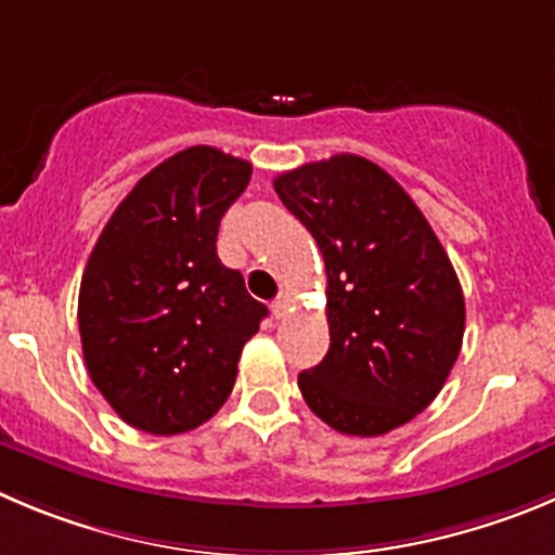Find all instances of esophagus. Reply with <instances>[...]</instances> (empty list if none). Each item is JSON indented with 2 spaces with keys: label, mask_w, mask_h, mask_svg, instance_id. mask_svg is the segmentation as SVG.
<instances>
[{
  "label": "esophagus",
  "mask_w": 555,
  "mask_h": 555,
  "mask_svg": "<svg viewBox=\"0 0 555 555\" xmlns=\"http://www.w3.org/2000/svg\"><path fill=\"white\" fill-rule=\"evenodd\" d=\"M289 307H293V295H289V293H282L276 301L271 304V309H273V314H276V318H284V314L289 312Z\"/></svg>",
  "instance_id": "1"
}]
</instances>
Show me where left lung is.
<instances>
[{
    "label": "left lung",
    "mask_w": 555,
    "mask_h": 555,
    "mask_svg": "<svg viewBox=\"0 0 555 555\" xmlns=\"http://www.w3.org/2000/svg\"><path fill=\"white\" fill-rule=\"evenodd\" d=\"M325 260L331 348L298 375L307 405L345 435H386L422 413L460 356L465 301L416 202L361 155L273 180Z\"/></svg>",
    "instance_id": "1"
}]
</instances>
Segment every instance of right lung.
<instances>
[{"mask_svg": "<svg viewBox=\"0 0 555 555\" xmlns=\"http://www.w3.org/2000/svg\"><path fill=\"white\" fill-rule=\"evenodd\" d=\"M251 164L207 144L144 175L103 227L79 289L85 364L122 422L178 435L214 416L268 314L216 254Z\"/></svg>", "mask_w": 555, "mask_h": 555, "instance_id": "add662e5", "label": "right lung"}]
</instances>
